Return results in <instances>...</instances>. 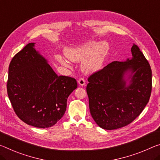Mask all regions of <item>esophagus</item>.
<instances>
[{
	"instance_id": "1",
	"label": "esophagus",
	"mask_w": 160,
	"mask_h": 160,
	"mask_svg": "<svg viewBox=\"0 0 160 160\" xmlns=\"http://www.w3.org/2000/svg\"><path fill=\"white\" fill-rule=\"evenodd\" d=\"M78 84H79L80 86H83L85 85V80L83 79V78H80L79 80H78Z\"/></svg>"
}]
</instances>
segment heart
<instances>
[{
    "mask_svg": "<svg viewBox=\"0 0 160 160\" xmlns=\"http://www.w3.org/2000/svg\"><path fill=\"white\" fill-rule=\"evenodd\" d=\"M108 51L109 45L106 42H101L98 45L95 42H88L66 48L65 55L72 62H79L83 60L81 65L82 70L86 73H92L102 68ZM59 60L65 67H70L65 60L61 58Z\"/></svg>",
    "mask_w": 160,
    "mask_h": 160,
    "instance_id": "b5f03b06",
    "label": "heart"
}]
</instances>
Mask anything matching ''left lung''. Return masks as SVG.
<instances>
[{"mask_svg":"<svg viewBox=\"0 0 160 160\" xmlns=\"http://www.w3.org/2000/svg\"><path fill=\"white\" fill-rule=\"evenodd\" d=\"M132 57L114 61L88 78L86 88L90 114L105 130H115L131 123L149 102L152 70L139 47L133 44Z\"/></svg>","mask_w":160,"mask_h":160,"instance_id":"8db88e82","label":"left lung"}]
</instances>
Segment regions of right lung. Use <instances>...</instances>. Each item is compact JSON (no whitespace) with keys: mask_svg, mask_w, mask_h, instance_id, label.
Masks as SVG:
<instances>
[{"mask_svg":"<svg viewBox=\"0 0 160 160\" xmlns=\"http://www.w3.org/2000/svg\"><path fill=\"white\" fill-rule=\"evenodd\" d=\"M77 88L75 78L54 72L34 42L25 45L10 63L8 95L17 116L29 125L47 128L56 124Z\"/></svg>","mask_w":160,"mask_h":160,"instance_id":"1","label":"right lung"}]
</instances>
